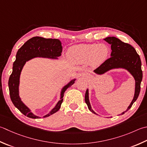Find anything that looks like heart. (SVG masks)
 <instances>
[{"label": "heart", "mask_w": 147, "mask_h": 147, "mask_svg": "<svg viewBox=\"0 0 147 147\" xmlns=\"http://www.w3.org/2000/svg\"><path fill=\"white\" fill-rule=\"evenodd\" d=\"M109 54V48L105 44L78 45L71 47L68 56L76 64H83L89 61L99 64L105 61Z\"/></svg>", "instance_id": "1"}]
</instances>
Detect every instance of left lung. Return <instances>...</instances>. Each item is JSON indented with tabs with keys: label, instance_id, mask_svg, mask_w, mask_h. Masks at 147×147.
<instances>
[{
	"label": "left lung",
	"instance_id": "8db88e82",
	"mask_svg": "<svg viewBox=\"0 0 147 147\" xmlns=\"http://www.w3.org/2000/svg\"><path fill=\"white\" fill-rule=\"evenodd\" d=\"M104 40L111 45V57L103 62L96 69H95L94 73L100 75L113 69L122 68L127 70L135 80V91L133 99L127 110L120 114L123 115L131 108L132 105L139 96L141 82L142 81L143 78L142 62L139 55L131 45L122 42L115 37H108L104 39ZM85 100L89 110L94 114L97 115L92 109L89 101L88 89H87L85 92Z\"/></svg>",
	"mask_w": 147,
	"mask_h": 147
}]
</instances>
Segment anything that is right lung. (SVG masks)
<instances>
[{
  "label": "right lung",
  "instance_id": "add662e5",
  "mask_svg": "<svg viewBox=\"0 0 147 147\" xmlns=\"http://www.w3.org/2000/svg\"><path fill=\"white\" fill-rule=\"evenodd\" d=\"M62 51V43L59 39H46L41 37H34L28 39L17 51L16 60L13 63V72L9 78L8 86L11 101L20 112L31 119L41 118L32 113L31 110L22 101L19 96V85L20 74L26 62L36 57H42L51 59H58ZM76 79L72 80L62 88L60 93V99L55 106L49 113L43 116L47 117L59 110L63 101L65 91L74 84Z\"/></svg>",
  "mask_w": 147,
  "mask_h": 147
}]
</instances>
